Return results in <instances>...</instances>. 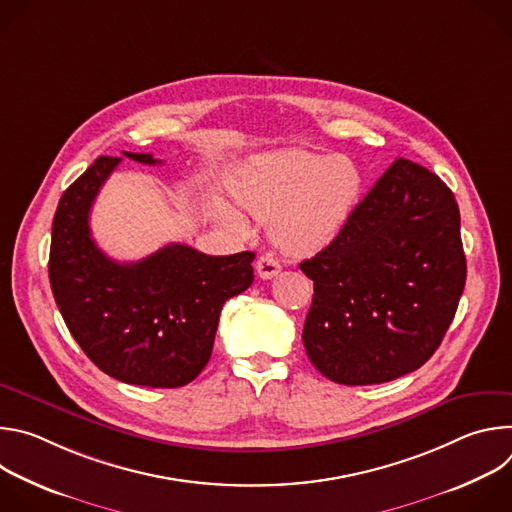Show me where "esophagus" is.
<instances>
[{"instance_id": "obj_1", "label": "esophagus", "mask_w": 512, "mask_h": 512, "mask_svg": "<svg viewBox=\"0 0 512 512\" xmlns=\"http://www.w3.org/2000/svg\"><path fill=\"white\" fill-rule=\"evenodd\" d=\"M255 269H257V273H259L261 279H271V277H275V275L281 271V263H279L273 255L267 253V255H261V257L257 259Z\"/></svg>"}]
</instances>
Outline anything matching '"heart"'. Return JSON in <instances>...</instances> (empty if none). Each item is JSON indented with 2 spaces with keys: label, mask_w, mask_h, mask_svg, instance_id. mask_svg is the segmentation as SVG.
I'll list each match as a JSON object with an SVG mask.
<instances>
[{
  "label": "heart",
  "mask_w": 512,
  "mask_h": 512,
  "mask_svg": "<svg viewBox=\"0 0 512 512\" xmlns=\"http://www.w3.org/2000/svg\"><path fill=\"white\" fill-rule=\"evenodd\" d=\"M360 170L344 156L300 148L251 158L235 178V194L275 243L291 255H312L336 239L360 194ZM237 223L233 214H227Z\"/></svg>",
  "instance_id": "heart-1"
}]
</instances>
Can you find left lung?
Masks as SVG:
<instances>
[{
  "label": "left lung",
  "instance_id": "left-lung-1",
  "mask_svg": "<svg viewBox=\"0 0 512 512\" xmlns=\"http://www.w3.org/2000/svg\"><path fill=\"white\" fill-rule=\"evenodd\" d=\"M300 269L314 281L302 340L326 379L377 385L413 373L442 344L466 283L456 198L397 158Z\"/></svg>",
  "mask_w": 512,
  "mask_h": 512
}]
</instances>
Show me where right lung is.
I'll use <instances>...</instances> for the list:
<instances>
[{"label": "right lung", "instance_id": "obj_1", "mask_svg": "<svg viewBox=\"0 0 512 512\" xmlns=\"http://www.w3.org/2000/svg\"><path fill=\"white\" fill-rule=\"evenodd\" d=\"M139 164L152 154L123 152ZM121 158L101 156L56 208L48 275L56 306L83 352L109 377L174 389L212 354L225 302L253 283V251L210 257L172 243L135 263L109 259L93 241L91 206Z\"/></svg>", "mask_w": 512, "mask_h": 512}]
</instances>
